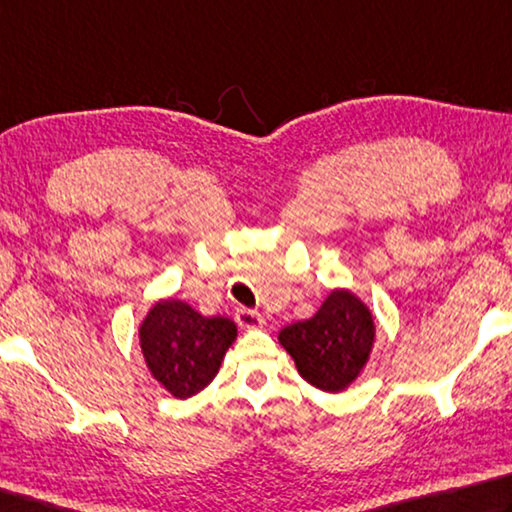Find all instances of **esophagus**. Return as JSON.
<instances>
[{
    "label": "esophagus",
    "mask_w": 512,
    "mask_h": 512,
    "mask_svg": "<svg viewBox=\"0 0 512 512\" xmlns=\"http://www.w3.org/2000/svg\"><path fill=\"white\" fill-rule=\"evenodd\" d=\"M235 320H237L244 329H257V327H262V324H264V318H262V315H259L257 311L244 309V306H241V309H237V313H235Z\"/></svg>",
    "instance_id": "1"
}]
</instances>
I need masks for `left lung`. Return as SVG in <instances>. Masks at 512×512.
Masks as SVG:
<instances>
[{
    "instance_id": "obj_1",
    "label": "left lung",
    "mask_w": 512,
    "mask_h": 512,
    "mask_svg": "<svg viewBox=\"0 0 512 512\" xmlns=\"http://www.w3.org/2000/svg\"><path fill=\"white\" fill-rule=\"evenodd\" d=\"M280 342L304 380L322 392H340L365 367L374 320L356 295L333 291L313 318L284 327Z\"/></svg>"
}]
</instances>
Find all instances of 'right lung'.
Here are the masks:
<instances>
[{
	"label": "right lung",
	"mask_w": 512,
	"mask_h": 512,
	"mask_svg": "<svg viewBox=\"0 0 512 512\" xmlns=\"http://www.w3.org/2000/svg\"><path fill=\"white\" fill-rule=\"evenodd\" d=\"M237 336L228 318H203L185 302L154 304L141 327V349L152 376L167 392L188 398L217 376Z\"/></svg>",
	"instance_id": "right-lung-1"
}]
</instances>
